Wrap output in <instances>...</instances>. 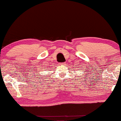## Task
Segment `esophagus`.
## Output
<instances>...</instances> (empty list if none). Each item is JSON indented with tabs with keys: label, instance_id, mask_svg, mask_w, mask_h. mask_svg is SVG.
Wrapping results in <instances>:
<instances>
[{
	"label": "esophagus",
	"instance_id": "obj_1",
	"mask_svg": "<svg viewBox=\"0 0 121 121\" xmlns=\"http://www.w3.org/2000/svg\"><path fill=\"white\" fill-rule=\"evenodd\" d=\"M60 64H61V65H64V64H65V62H62V63Z\"/></svg>",
	"mask_w": 121,
	"mask_h": 121
}]
</instances>
